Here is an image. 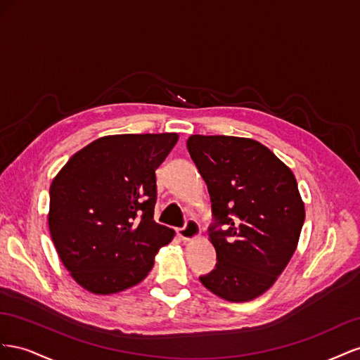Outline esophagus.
<instances>
[{"instance_id":"obj_1","label":"esophagus","mask_w":360,"mask_h":360,"mask_svg":"<svg viewBox=\"0 0 360 360\" xmlns=\"http://www.w3.org/2000/svg\"><path fill=\"white\" fill-rule=\"evenodd\" d=\"M178 235L184 241H190V240L198 238L200 235V226L196 220L188 219L186 221V224H184V228L178 229Z\"/></svg>"}]
</instances>
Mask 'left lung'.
<instances>
[{"instance_id":"1","label":"left lung","mask_w":360,"mask_h":360,"mask_svg":"<svg viewBox=\"0 0 360 360\" xmlns=\"http://www.w3.org/2000/svg\"><path fill=\"white\" fill-rule=\"evenodd\" d=\"M190 157L208 187L215 269L205 288L228 302H250L270 290L297 249L304 203L291 169L259 141L191 136Z\"/></svg>"}]
</instances>
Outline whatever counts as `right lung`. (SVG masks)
Wrapping results in <instances>:
<instances>
[{
    "label": "right lung",
    "mask_w": 360,
    "mask_h": 360,
    "mask_svg": "<svg viewBox=\"0 0 360 360\" xmlns=\"http://www.w3.org/2000/svg\"><path fill=\"white\" fill-rule=\"evenodd\" d=\"M179 136L119 134L78 150L49 187L48 226L66 270L108 295L140 283L174 231L155 223V170Z\"/></svg>",
    "instance_id": "1"
}]
</instances>
